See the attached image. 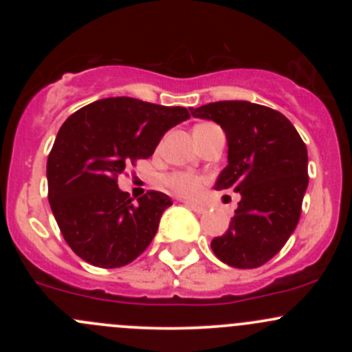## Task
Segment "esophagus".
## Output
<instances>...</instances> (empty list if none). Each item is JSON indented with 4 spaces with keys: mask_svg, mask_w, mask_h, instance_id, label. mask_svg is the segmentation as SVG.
I'll return each mask as SVG.
<instances>
[{
    "mask_svg": "<svg viewBox=\"0 0 352 352\" xmlns=\"http://www.w3.org/2000/svg\"><path fill=\"white\" fill-rule=\"evenodd\" d=\"M184 204L187 206L189 209H192L194 212H197V214H202V212L208 211V208H206V204H202V202H190V201H186Z\"/></svg>",
    "mask_w": 352,
    "mask_h": 352,
    "instance_id": "obj_1",
    "label": "esophagus"
}]
</instances>
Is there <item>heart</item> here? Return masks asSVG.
Wrapping results in <instances>:
<instances>
[{"mask_svg": "<svg viewBox=\"0 0 352 352\" xmlns=\"http://www.w3.org/2000/svg\"><path fill=\"white\" fill-rule=\"evenodd\" d=\"M166 186L179 196L189 197L201 189V179L190 173H173L166 179Z\"/></svg>", "mask_w": 352, "mask_h": 352, "instance_id": "b5f03b06", "label": "heart"}]
</instances>
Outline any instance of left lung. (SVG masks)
I'll return each instance as SVG.
<instances>
[{
  "label": "left lung",
  "mask_w": 352,
  "mask_h": 352,
  "mask_svg": "<svg viewBox=\"0 0 352 352\" xmlns=\"http://www.w3.org/2000/svg\"><path fill=\"white\" fill-rule=\"evenodd\" d=\"M189 110L226 134L228 165L214 189L242 196L228 230L212 239V252L232 267H258L281 250L300 221L308 187L307 146L281 112L264 105L225 100Z\"/></svg>",
  "instance_id": "1"
}]
</instances>
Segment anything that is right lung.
<instances>
[{"instance_id": "add662e5", "label": "right lung", "mask_w": 352, "mask_h": 352, "mask_svg": "<svg viewBox=\"0 0 352 352\" xmlns=\"http://www.w3.org/2000/svg\"><path fill=\"white\" fill-rule=\"evenodd\" d=\"M186 107L109 97L76 110L47 158L49 204L71 250L88 264L116 269L146 250L172 199L150 190L134 204L117 186L126 165L150 158Z\"/></svg>"}]
</instances>
